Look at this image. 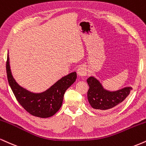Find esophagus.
<instances>
[{
    "label": "esophagus",
    "mask_w": 146,
    "mask_h": 146,
    "mask_svg": "<svg viewBox=\"0 0 146 146\" xmlns=\"http://www.w3.org/2000/svg\"><path fill=\"white\" fill-rule=\"evenodd\" d=\"M78 74L79 76L80 77H84L87 75L88 74V70L87 68L84 66H80L78 68Z\"/></svg>",
    "instance_id": "esophagus-1"
}]
</instances>
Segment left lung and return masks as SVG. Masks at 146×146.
<instances>
[{
  "label": "left lung",
  "mask_w": 146,
  "mask_h": 146,
  "mask_svg": "<svg viewBox=\"0 0 146 146\" xmlns=\"http://www.w3.org/2000/svg\"><path fill=\"white\" fill-rule=\"evenodd\" d=\"M89 90L88 100L93 109L103 112L113 108L127 97L132 87L126 86L116 90L105 88L99 80L93 76L87 79Z\"/></svg>",
  "instance_id": "obj_1"
}]
</instances>
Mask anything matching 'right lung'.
Masks as SVG:
<instances>
[{"label":"right lung","mask_w":146,"mask_h":146,"mask_svg":"<svg viewBox=\"0 0 146 146\" xmlns=\"http://www.w3.org/2000/svg\"><path fill=\"white\" fill-rule=\"evenodd\" d=\"M9 84L17 101L24 110L36 117L46 118L52 116L60 110L66 90L75 82L76 72H72L58 80L52 86L42 92H33L17 84L12 75L9 57L6 64Z\"/></svg>","instance_id":"obj_1"}]
</instances>
